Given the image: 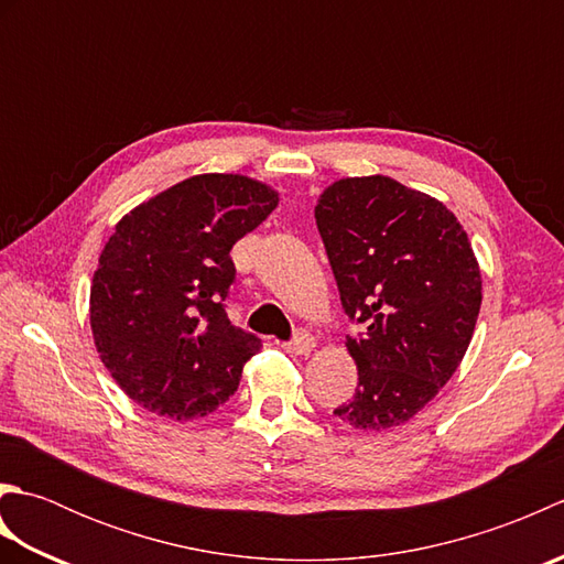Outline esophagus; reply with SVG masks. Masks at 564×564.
Wrapping results in <instances>:
<instances>
[{
  "instance_id": "1",
  "label": "esophagus",
  "mask_w": 564,
  "mask_h": 564,
  "mask_svg": "<svg viewBox=\"0 0 564 564\" xmlns=\"http://www.w3.org/2000/svg\"><path fill=\"white\" fill-rule=\"evenodd\" d=\"M281 346H283V351H289L293 356H307L310 351L315 349V339H313V334L297 329L293 334V339L291 341H283Z\"/></svg>"
}]
</instances>
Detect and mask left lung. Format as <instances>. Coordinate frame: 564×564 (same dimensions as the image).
Returning a JSON list of instances; mask_svg holds the SVG:
<instances>
[{
	"mask_svg": "<svg viewBox=\"0 0 564 564\" xmlns=\"http://www.w3.org/2000/svg\"><path fill=\"white\" fill-rule=\"evenodd\" d=\"M317 230L358 366L334 416L364 431L400 426L446 386L470 346L480 267L455 215L390 176H354L319 196Z\"/></svg>",
	"mask_w": 564,
	"mask_h": 564,
	"instance_id": "left-lung-1",
	"label": "left lung"
}]
</instances>
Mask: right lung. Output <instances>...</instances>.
<instances>
[{"mask_svg":"<svg viewBox=\"0 0 564 564\" xmlns=\"http://www.w3.org/2000/svg\"><path fill=\"white\" fill-rule=\"evenodd\" d=\"M275 206L279 194L254 178L200 174L116 225L89 317L101 361L130 400L194 419L232 398L261 339L225 313L237 275L230 249Z\"/></svg>","mask_w":564,"mask_h":564,"instance_id":"obj_1","label":"right lung"}]
</instances>
